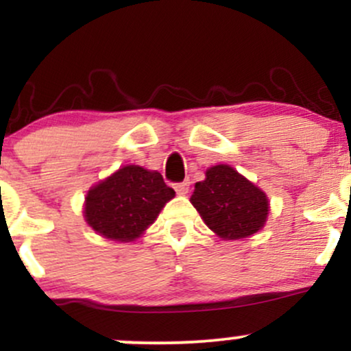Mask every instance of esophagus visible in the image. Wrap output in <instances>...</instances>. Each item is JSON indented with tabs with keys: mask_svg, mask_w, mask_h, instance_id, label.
<instances>
[{
	"mask_svg": "<svg viewBox=\"0 0 351 351\" xmlns=\"http://www.w3.org/2000/svg\"><path fill=\"white\" fill-rule=\"evenodd\" d=\"M189 189V181H181V183H176L175 184V191L178 193V195H186Z\"/></svg>",
	"mask_w": 351,
	"mask_h": 351,
	"instance_id": "1",
	"label": "esophagus"
}]
</instances>
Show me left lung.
<instances>
[{
    "mask_svg": "<svg viewBox=\"0 0 351 351\" xmlns=\"http://www.w3.org/2000/svg\"><path fill=\"white\" fill-rule=\"evenodd\" d=\"M191 203L223 239L254 234L263 229L269 213L264 193L228 165L209 168L206 180L195 184Z\"/></svg>",
    "mask_w": 351,
    "mask_h": 351,
    "instance_id": "1",
    "label": "left lung"
}]
</instances>
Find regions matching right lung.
Listing matches in <instances>:
<instances>
[{"mask_svg":"<svg viewBox=\"0 0 351 351\" xmlns=\"http://www.w3.org/2000/svg\"><path fill=\"white\" fill-rule=\"evenodd\" d=\"M175 196L158 171L136 165L120 168L87 193L86 221L108 239L134 241Z\"/></svg>","mask_w":351,"mask_h":351,"instance_id":"1","label":"right lung"}]
</instances>
